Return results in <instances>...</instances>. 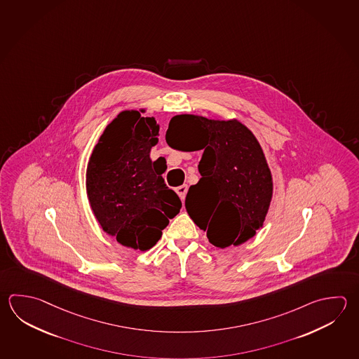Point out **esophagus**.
Instances as JSON below:
<instances>
[{
	"label": "esophagus",
	"instance_id": "1",
	"mask_svg": "<svg viewBox=\"0 0 359 359\" xmlns=\"http://www.w3.org/2000/svg\"><path fill=\"white\" fill-rule=\"evenodd\" d=\"M177 196H180L182 201H185V196L188 193V185H182V187H177L175 189Z\"/></svg>",
	"mask_w": 359,
	"mask_h": 359
}]
</instances>
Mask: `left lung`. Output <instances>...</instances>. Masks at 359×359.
Here are the masks:
<instances>
[{"mask_svg":"<svg viewBox=\"0 0 359 359\" xmlns=\"http://www.w3.org/2000/svg\"><path fill=\"white\" fill-rule=\"evenodd\" d=\"M166 142L179 151L203 149L185 208L217 248L238 246L263 227L271 205L273 180L264 152L250 129L236 119L175 115Z\"/></svg>","mask_w":359,"mask_h":359,"instance_id":"left-lung-1","label":"left lung"}]
</instances>
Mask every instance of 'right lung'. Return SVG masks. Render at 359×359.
I'll use <instances>...</instances> for the list:
<instances>
[{
    "label": "right lung",
    "mask_w": 359,
    "mask_h": 359,
    "mask_svg": "<svg viewBox=\"0 0 359 359\" xmlns=\"http://www.w3.org/2000/svg\"><path fill=\"white\" fill-rule=\"evenodd\" d=\"M141 113L124 110L102 132L88 160L86 190L102 230L123 246L146 251L179 213L182 201L149 158L160 127Z\"/></svg>",
    "instance_id": "obj_1"
}]
</instances>
